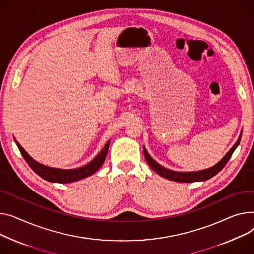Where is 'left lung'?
Returning <instances> with one entry per match:
<instances>
[{
	"label": "left lung",
	"instance_id": "obj_1",
	"mask_svg": "<svg viewBox=\"0 0 254 254\" xmlns=\"http://www.w3.org/2000/svg\"><path fill=\"white\" fill-rule=\"evenodd\" d=\"M241 140V135L240 137L238 138L237 142L233 145V147L228 152V154L223 157L216 165H214L213 167L206 169V170H202V171H196V172H177V171H172L169 169L164 168L163 166L159 165V164L152 159V157L147 154L146 150L143 147V154L145 157V160L147 162L150 167L156 171L159 175L167 178V180L173 181V182H177V183H195V182H204L209 180V178L213 177L214 175H216L223 167L226 166V164L228 163V161L230 160V158L232 157L234 151L236 150V147L239 145Z\"/></svg>",
	"mask_w": 254,
	"mask_h": 254
}]
</instances>
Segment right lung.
<instances>
[{
    "label": "right lung",
    "mask_w": 254,
    "mask_h": 254,
    "mask_svg": "<svg viewBox=\"0 0 254 254\" xmlns=\"http://www.w3.org/2000/svg\"><path fill=\"white\" fill-rule=\"evenodd\" d=\"M16 144L19 148L22 157L24 158V160L29 165V167H31L39 176L44 178L45 181H48L51 183L67 184V183H73V182L80 181V180H82V178L90 176L94 172H96L103 164L104 160H106L110 141L106 145H104L102 151L90 163H88L87 165H85L83 167H80L77 169H69V170L57 169V168H52V167H47L45 165H42V164L38 163L31 156H29L17 141H16Z\"/></svg>",
    "instance_id": "right-lung-1"
}]
</instances>
